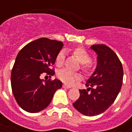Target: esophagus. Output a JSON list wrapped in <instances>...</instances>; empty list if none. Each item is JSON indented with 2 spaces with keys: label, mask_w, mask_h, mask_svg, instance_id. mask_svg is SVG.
Wrapping results in <instances>:
<instances>
[{
  "label": "esophagus",
  "mask_w": 132,
  "mask_h": 132,
  "mask_svg": "<svg viewBox=\"0 0 132 132\" xmlns=\"http://www.w3.org/2000/svg\"><path fill=\"white\" fill-rule=\"evenodd\" d=\"M63 87L64 88H67V89H69V88H71V86H67V85H66V84H63Z\"/></svg>",
  "instance_id": "1"
}]
</instances>
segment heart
Segmentation results:
<instances>
[{
	"label": "heart",
	"mask_w": 132,
	"mask_h": 132,
	"mask_svg": "<svg viewBox=\"0 0 132 132\" xmlns=\"http://www.w3.org/2000/svg\"><path fill=\"white\" fill-rule=\"evenodd\" d=\"M73 54L82 63V69L84 71H88L91 68V57L88 52L82 47H77L73 50ZM65 61V52L64 51H60L59 52L55 59V63L59 67L63 64ZM58 78L63 83L71 85L76 80H79L80 76L78 73L69 71V69H62L58 73Z\"/></svg>",
	"instance_id": "obj_1"
}]
</instances>
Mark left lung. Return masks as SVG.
Instances as JSON below:
<instances>
[{
	"instance_id": "8db88e82",
	"label": "left lung",
	"mask_w": 132,
	"mask_h": 132,
	"mask_svg": "<svg viewBox=\"0 0 132 132\" xmlns=\"http://www.w3.org/2000/svg\"><path fill=\"white\" fill-rule=\"evenodd\" d=\"M97 54V66L86 86L79 90L80 97L73 103L79 112L86 116L103 113L119 94L123 80V68L118 56L105 44L90 47Z\"/></svg>"
}]
</instances>
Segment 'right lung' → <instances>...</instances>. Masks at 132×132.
I'll list each match as a JSON object with an SVG mask.
<instances>
[{"instance_id": "obj_1", "label": "right lung", "mask_w": 132, "mask_h": 132, "mask_svg": "<svg viewBox=\"0 0 132 132\" xmlns=\"http://www.w3.org/2000/svg\"><path fill=\"white\" fill-rule=\"evenodd\" d=\"M61 42L39 38L27 44L19 52L11 72V87L19 106L26 112L43 110L52 102L53 95L62 87L58 79H41L43 73L53 76L51 69L63 47Z\"/></svg>"}]
</instances>
